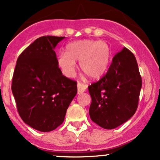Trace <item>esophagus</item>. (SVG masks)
Masks as SVG:
<instances>
[{
  "instance_id": "esophagus-1",
  "label": "esophagus",
  "mask_w": 160,
  "mask_h": 160,
  "mask_svg": "<svg viewBox=\"0 0 160 160\" xmlns=\"http://www.w3.org/2000/svg\"><path fill=\"white\" fill-rule=\"evenodd\" d=\"M86 88H87V86L85 85V84H82V83H80V82H78V94H80V93L85 92Z\"/></svg>"
}]
</instances>
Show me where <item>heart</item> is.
I'll use <instances>...</instances> for the list:
<instances>
[{"instance_id": "b5f03b06", "label": "heart", "mask_w": 160, "mask_h": 160, "mask_svg": "<svg viewBox=\"0 0 160 160\" xmlns=\"http://www.w3.org/2000/svg\"><path fill=\"white\" fill-rule=\"evenodd\" d=\"M111 52L105 42L95 40H80L70 43L66 52L57 57V65L67 78H73L76 71V62L82 71L92 80L102 78L109 65Z\"/></svg>"}]
</instances>
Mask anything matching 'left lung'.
Instances as JSON below:
<instances>
[{
    "label": "left lung",
    "instance_id": "1",
    "mask_svg": "<svg viewBox=\"0 0 160 160\" xmlns=\"http://www.w3.org/2000/svg\"><path fill=\"white\" fill-rule=\"evenodd\" d=\"M141 85L136 58L124 47L113 58L107 74L88 87L91 120L106 129L123 124L136 111Z\"/></svg>",
    "mask_w": 160,
    "mask_h": 160
}]
</instances>
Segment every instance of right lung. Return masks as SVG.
Returning a JSON list of instances; mask_svg holds the SVG:
<instances>
[{
  "label": "right lung",
  "instance_id": "add662e5",
  "mask_svg": "<svg viewBox=\"0 0 160 160\" xmlns=\"http://www.w3.org/2000/svg\"><path fill=\"white\" fill-rule=\"evenodd\" d=\"M65 37H40L20 54L12 81L17 110L25 123L47 132L59 126L78 92L77 82L62 75L55 48Z\"/></svg>",
  "mask_w": 160,
  "mask_h": 160
}]
</instances>
